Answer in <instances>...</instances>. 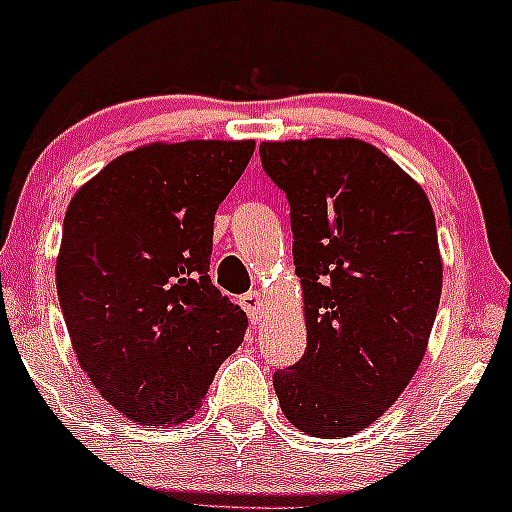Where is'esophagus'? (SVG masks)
I'll return each instance as SVG.
<instances>
[{"mask_svg": "<svg viewBox=\"0 0 512 512\" xmlns=\"http://www.w3.org/2000/svg\"><path fill=\"white\" fill-rule=\"evenodd\" d=\"M239 303H241V308L249 313L251 323H254V325L261 323V313H263V295L261 293L249 291L246 295H241Z\"/></svg>", "mask_w": 512, "mask_h": 512, "instance_id": "34e87169", "label": "esophagus"}]
</instances>
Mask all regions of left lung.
Instances as JSON below:
<instances>
[{"mask_svg":"<svg viewBox=\"0 0 512 512\" xmlns=\"http://www.w3.org/2000/svg\"><path fill=\"white\" fill-rule=\"evenodd\" d=\"M263 172L291 204L305 355L273 374L283 414L310 436L379 419L424 360L441 298L424 189L362 140L261 142Z\"/></svg>","mask_w":512,"mask_h":512,"instance_id":"left-lung-1","label":"left lung"}]
</instances>
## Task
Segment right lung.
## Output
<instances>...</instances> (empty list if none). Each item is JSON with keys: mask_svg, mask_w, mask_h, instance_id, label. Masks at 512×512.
Wrapping results in <instances>:
<instances>
[{"mask_svg": "<svg viewBox=\"0 0 512 512\" xmlns=\"http://www.w3.org/2000/svg\"><path fill=\"white\" fill-rule=\"evenodd\" d=\"M254 140L152 142L68 204L56 291L71 345L105 402L145 426L202 407L249 318L209 278L214 214Z\"/></svg>", "mask_w": 512, "mask_h": 512, "instance_id": "obj_1", "label": "right lung"}]
</instances>
